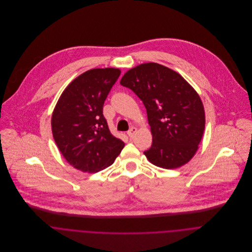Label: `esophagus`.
<instances>
[{
	"label": "esophagus",
	"instance_id": "esophagus-1",
	"mask_svg": "<svg viewBox=\"0 0 252 252\" xmlns=\"http://www.w3.org/2000/svg\"><path fill=\"white\" fill-rule=\"evenodd\" d=\"M136 132H137V128L136 127H131V129L128 131L127 134L130 138H133V136L136 134Z\"/></svg>",
	"mask_w": 252,
	"mask_h": 252
}]
</instances>
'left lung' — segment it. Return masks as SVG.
Returning a JSON list of instances; mask_svg holds the SVG:
<instances>
[{
  "label": "left lung",
  "mask_w": 252,
  "mask_h": 252,
  "mask_svg": "<svg viewBox=\"0 0 252 252\" xmlns=\"http://www.w3.org/2000/svg\"><path fill=\"white\" fill-rule=\"evenodd\" d=\"M120 84L144 103L152 134L144 155L153 165L177 169L198 149L205 130L203 103L193 87L178 73L157 63L141 64L126 72Z\"/></svg>",
  "instance_id": "1"
}]
</instances>
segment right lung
Wrapping results in <instances>:
<instances>
[{"label": "right lung", "instance_id": "right-lung-1", "mask_svg": "<svg viewBox=\"0 0 252 252\" xmlns=\"http://www.w3.org/2000/svg\"><path fill=\"white\" fill-rule=\"evenodd\" d=\"M119 69H93L67 86L51 118L54 141L73 168L97 173L110 166L124 143L109 131L104 103L120 75Z\"/></svg>", "mask_w": 252, "mask_h": 252}]
</instances>
